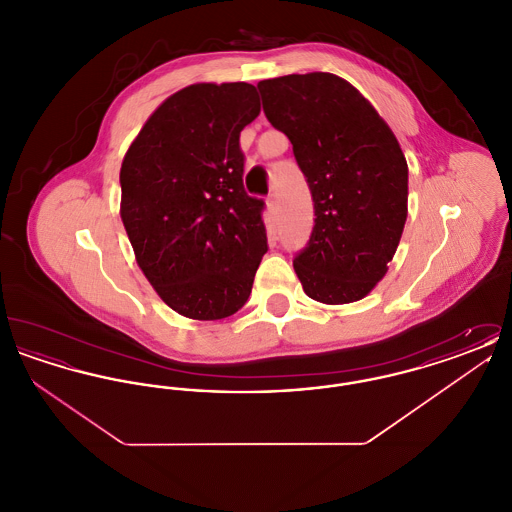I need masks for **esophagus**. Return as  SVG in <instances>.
Returning a JSON list of instances; mask_svg holds the SVG:
<instances>
[{
	"mask_svg": "<svg viewBox=\"0 0 512 512\" xmlns=\"http://www.w3.org/2000/svg\"><path fill=\"white\" fill-rule=\"evenodd\" d=\"M267 205L268 209H272V211H276V209H278V205H280V199H278V194H276V192L268 194Z\"/></svg>",
	"mask_w": 512,
	"mask_h": 512,
	"instance_id": "34e87169",
	"label": "esophagus"
}]
</instances>
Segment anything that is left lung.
Masks as SVG:
<instances>
[{
  "label": "left lung",
  "mask_w": 512,
  "mask_h": 512,
  "mask_svg": "<svg viewBox=\"0 0 512 512\" xmlns=\"http://www.w3.org/2000/svg\"><path fill=\"white\" fill-rule=\"evenodd\" d=\"M307 178L315 226L293 268L326 305L363 299L386 276L407 220L409 169L390 126L347 80L288 74L257 84Z\"/></svg>",
  "instance_id": "left-lung-1"
}]
</instances>
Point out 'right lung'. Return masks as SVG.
Segmentation results:
<instances>
[{"instance_id":"1","label":"right lung","mask_w":512,"mask_h":512,"mask_svg":"<svg viewBox=\"0 0 512 512\" xmlns=\"http://www.w3.org/2000/svg\"><path fill=\"white\" fill-rule=\"evenodd\" d=\"M259 113L247 82L192 84L155 109L122 159L128 240L149 284L182 317L240 311L267 253L265 201L245 192L240 147Z\"/></svg>"}]
</instances>
